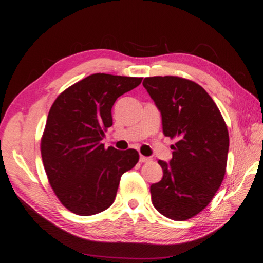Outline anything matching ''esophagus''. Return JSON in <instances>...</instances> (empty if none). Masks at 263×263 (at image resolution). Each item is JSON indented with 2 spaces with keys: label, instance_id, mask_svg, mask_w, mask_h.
<instances>
[{
  "label": "esophagus",
  "instance_id": "1",
  "mask_svg": "<svg viewBox=\"0 0 263 263\" xmlns=\"http://www.w3.org/2000/svg\"><path fill=\"white\" fill-rule=\"evenodd\" d=\"M139 161H140L141 163H142V162H149V161H152V159L148 158V157H144V155H140Z\"/></svg>",
  "mask_w": 263,
  "mask_h": 263
}]
</instances>
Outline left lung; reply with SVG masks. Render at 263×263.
I'll return each instance as SVG.
<instances>
[{
	"instance_id": "left-lung-1",
	"label": "left lung",
	"mask_w": 263,
	"mask_h": 263,
	"mask_svg": "<svg viewBox=\"0 0 263 263\" xmlns=\"http://www.w3.org/2000/svg\"><path fill=\"white\" fill-rule=\"evenodd\" d=\"M142 86L161 112L163 135L175 138L169 163L159 160L162 179L151 185L154 208L186 220L212 201L226 172L229 131L210 95L179 77L145 78Z\"/></svg>"
}]
</instances>
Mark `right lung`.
<instances>
[{
	"instance_id": "right-lung-1",
	"label": "right lung",
	"mask_w": 263,
	"mask_h": 263,
	"mask_svg": "<svg viewBox=\"0 0 263 263\" xmlns=\"http://www.w3.org/2000/svg\"><path fill=\"white\" fill-rule=\"evenodd\" d=\"M142 78L89 75L66 89L52 104L41 151L48 182L62 205L91 216L114 203L124 173L136 166V149L104 148L101 140L112 125L116 100Z\"/></svg>"
}]
</instances>
